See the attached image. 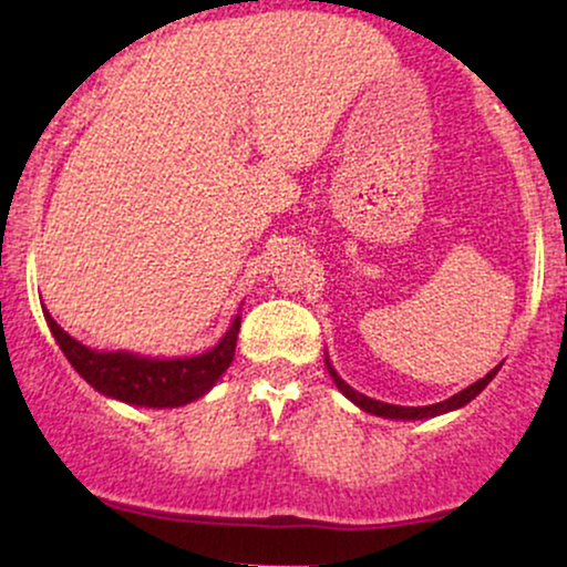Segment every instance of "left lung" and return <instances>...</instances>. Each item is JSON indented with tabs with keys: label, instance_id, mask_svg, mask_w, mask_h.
I'll return each mask as SVG.
<instances>
[{
	"label": "left lung",
	"instance_id": "obj_1",
	"mask_svg": "<svg viewBox=\"0 0 567 567\" xmlns=\"http://www.w3.org/2000/svg\"><path fill=\"white\" fill-rule=\"evenodd\" d=\"M328 362V370H330V375H333V381H336V386L341 389L343 394L349 396L351 402H354L357 408H362L365 410V413H373V415H381V419H402V421H415V419H434V415H440V413H447V410H455V408H464L466 402H472L474 396H477L480 392H483V389L487 386V383L493 381V375L498 373V368H493L491 373L485 375V379H480L477 383H472V386H466L464 392H458V394H453V396H447L445 402H437V405H424V408H402V405H389V402H379V400H370V396H365V394H360V392H354V389L349 386L347 381L341 379V375L336 373L333 370V365H330V360H324Z\"/></svg>",
	"mask_w": 567,
	"mask_h": 567
}]
</instances>
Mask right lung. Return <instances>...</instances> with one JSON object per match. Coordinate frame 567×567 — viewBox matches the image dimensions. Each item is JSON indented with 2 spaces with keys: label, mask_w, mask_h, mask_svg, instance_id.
<instances>
[{
  "label": "right lung",
  "mask_w": 567,
  "mask_h": 567,
  "mask_svg": "<svg viewBox=\"0 0 567 567\" xmlns=\"http://www.w3.org/2000/svg\"><path fill=\"white\" fill-rule=\"evenodd\" d=\"M44 320L71 368L90 386L112 400L141 408H178L210 392L226 373V368L231 365L239 333L237 317L226 336L205 354L184 357V360H152V357H138L130 351H95L71 338L50 317V311H44Z\"/></svg>",
  "instance_id": "obj_1"
}]
</instances>
